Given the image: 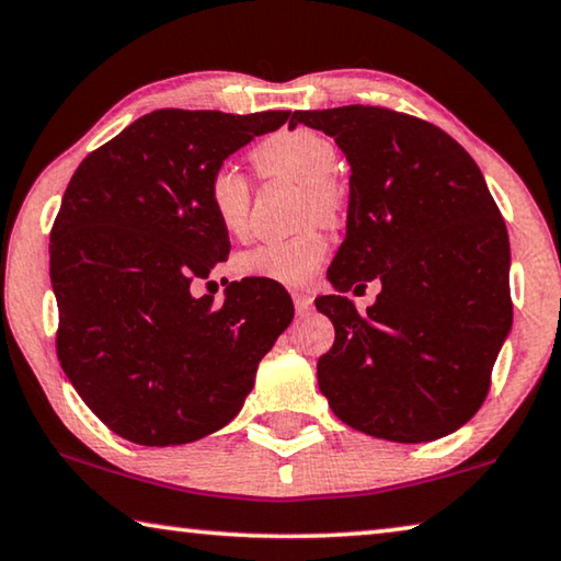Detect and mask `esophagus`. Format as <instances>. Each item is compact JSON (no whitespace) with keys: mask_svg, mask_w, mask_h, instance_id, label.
<instances>
[{"mask_svg":"<svg viewBox=\"0 0 561 561\" xmlns=\"http://www.w3.org/2000/svg\"><path fill=\"white\" fill-rule=\"evenodd\" d=\"M291 299H295V307H297L299 314H307L309 309H312V301H314V297L309 295V291H295Z\"/></svg>","mask_w":561,"mask_h":561,"instance_id":"1","label":"esophagus"}]
</instances>
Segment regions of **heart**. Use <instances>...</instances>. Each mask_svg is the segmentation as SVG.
<instances>
[{
	"mask_svg": "<svg viewBox=\"0 0 561 561\" xmlns=\"http://www.w3.org/2000/svg\"><path fill=\"white\" fill-rule=\"evenodd\" d=\"M256 169L266 176H287L305 186V215L336 221L344 211V194L332 180L340 154L332 141L312 129H291L264 139L252 152ZM207 204L217 225L227 234L242 237L249 227L252 190L234 164H219L209 174ZM327 237L319 229H305L289 239H270L237 256L242 277L266 279L301 287L314 277L327 256Z\"/></svg>",
	"mask_w": 561,
	"mask_h": 561,
	"instance_id": "obj_1",
	"label": "heart"
}]
</instances>
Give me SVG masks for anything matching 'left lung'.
Here are the masks:
<instances>
[{"label":"left lung","mask_w":561,"mask_h":561,"mask_svg":"<svg viewBox=\"0 0 561 561\" xmlns=\"http://www.w3.org/2000/svg\"><path fill=\"white\" fill-rule=\"evenodd\" d=\"M352 167L346 237L314 305L334 344L319 389L344 424L389 442H432L482 407L512 329L510 237L472 157L434 124L387 106L295 112ZM382 282L359 316L343 291Z\"/></svg>","instance_id":"obj_1"}]
</instances>
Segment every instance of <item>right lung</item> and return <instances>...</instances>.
I'll use <instances>...</instances> for the list:
<instances>
[{"mask_svg": "<svg viewBox=\"0 0 561 561\" xmlns=\"http://www.w3.org/2000/svg\"><path fill=\"white\" fill-rule=\"evenodd\" d=\"M289 114L157 110L69 180L49 234L57 357L119 437L174 447L221 430L295 317L277 282H232L219 307L190 291L229 254L209 174Z\"/></svg>", "mask_w": 561, "mask_h": 561, "instance_id": "obj_1", "label": "right lung"}]
</instances>
